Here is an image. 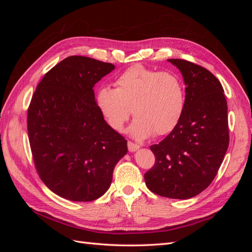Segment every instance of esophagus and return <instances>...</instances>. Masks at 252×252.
<instances>
[{
	"mask_svg": "<svg viewBox=\"0 0 252 252\" xmlns=\"http://www.w3.org/2000/svg\"><path fill=\"white\" fill-rule=\"evenodd\" d=\"M127 145H128V150L130 151V152H133V151L138 150V149L140 148V145L134 144V143H132V142H130V141L127 142Z\"/></svg>",
	"mask_w": 252,
	"mask_h": 252,
	"instance_id": "34e87169",
	"label": "esophagus"
}]
</instances>
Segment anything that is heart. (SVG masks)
I'll list each match as a JSON object with an SVG mask.
<instances>
[{
	"label": "heart",
	"mask_w": 252,
	"mask_h": 252,
	"mask_svg": "<svg viewBox=\"0 0 252 252\" xmlns=\"http://www.w3.org/2000/svg\"><path fill=\"white\" fill-rule=\"evenodd\" d=\"M117 88L101 87L96 104L108 124L120 130L131 114L130 132L138 139L163 135L177 126L185 106V91L178 75L142 65L129 67L116 81Z\"/></svg>",
	"instance_id": "obj_1"
}]
</instances>
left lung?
Returning <instances> with one entry per match:
<instances>
[{"mask_svg":"<svg viewBox=\"0 0 252 252\" xmlns=\"http://www.w3.org/2000/svg\"><path fill=\"white\" fill-rule=\"evenodd\" d=\"M186 85L179 123L158 144L151 145L156 164L145 173L152 192L186 200L201 193L215 179L229 145L227 102L220 81L206 68L169 59Z\"/></svg>","mask_w":252,"mask_h":252,"instance_id":"left-lung-1","label":"left lung"}]
</instances>
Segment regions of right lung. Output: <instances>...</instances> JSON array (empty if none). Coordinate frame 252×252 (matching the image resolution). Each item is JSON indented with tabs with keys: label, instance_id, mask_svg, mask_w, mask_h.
<instances>
[{
	"label": "right lung",
	"instance_id": "right-lung-1",
	"mask_svg": "<svg viewBox=\"0 0 252 252\" xmlns=\"http://www.w3.org/2000/svg\"><path fill=\"white\" fill-rule=\"evenodd\" d=\"M113 69L110 63L68 57L44 75L30 102L27 129L35 169L64 199L102 196L127 154V141L106 123L94 97V84Z\"/></svg>",
	"mask_w": 252,
	"mask_h": 252
}]
</instances>
